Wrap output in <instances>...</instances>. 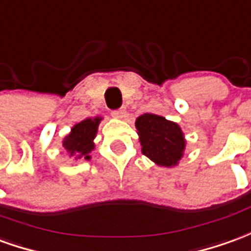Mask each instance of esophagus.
I'll list each match as a JSON object with an SVG mask.
<instances>
[{"label": "esophagus", "instance_id": "esophagus-1", "mask_svg": "<svg viewBox=\"0 0 251 251\" xmlns=\"http://www.w3.org/2000/svg\"><path fill=\"white\" fill-rule=\"evenodd\" d=\"M111 115H113L114 118H124V117L126 115V110H125V108L114 110V111H111Z\"/></svg>", "mask_w": 251, "mask_h": 251}]
</instances>
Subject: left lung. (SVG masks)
I'll use <instances>...</instances> for the list:
<instances>
[{
    "mask_svg": "<svg viewBox=\"0 0 251 251\" xmlns=\"http://www.w3.org/2000/svg\"><path fill=\"white\" fill-rule=\"evenodd\" d=\"M141 152L157 166L174 167L186 147L183 131L178 124L156 114H143L136 120Z\"/></svg>",
    "mask_w": 251,
    "mask_h": 251,
    "instance_id": "1",
    "label": "left lung"
}]
</instances>
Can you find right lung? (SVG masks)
Returning <instances> with one entry per match:
<instances>
[{
  "label": "right lung",
  "mask_w": 251,
  "mask_h": 251,
  "mask_svg": "<svg viewBox=\"0 0 251 251\" xmlns=\"http://www.w3.org/2000/svg\"><path fill=\"white\" fill-rule=\"evenodd\" d=\"M100 121V117L87 118L72 127L71 133L62 141V147L69 153V156L84 160L91 159L89 153L95 148L94 138L96 137L98 126Z\"/></svg>",
  "instance_id": "right-lung-1"
}]
</instances>
